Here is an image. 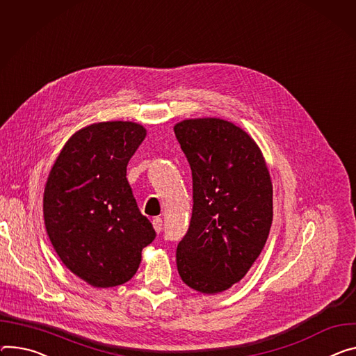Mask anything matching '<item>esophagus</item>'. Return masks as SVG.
Returning a JSON list of instances; mask_svg holds the SVG:
<instances>
[{
    "label": "esophagus",
    "instance_id": "1",
    "mask_svg": "<svg viewBox=\"0 0 356 356\" xmlns=\"http://www.w3.org/2000/svg\"><path fill=\"white\" fill-rule=\"evenodd\" d=\"M152 222H153V227H154L156 233H160L161 229H163V221H161L160 217H154Z\"/></svg>",
    "mask_w": 356,
    "mask_h": 356
}]
</instances>
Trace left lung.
Wrapping results in <instances>:
<instances>
[{
  "mask_svg": "<svg viewBox=\"0 0 356 356\" xmlns=\"http://www.w3.org/2000/svg\"><path fill=\"white\" fill-rule=\"evenodd\" d=\"M191 169L193 211L177 245L184 284L217 294L238 282L263 251L273 222V184L260 147L232 122L175 126Z\"/></svg>",
  "mask_w": 356,
  "mask_h": 356,
  "instance_id": "obj_1",
  "label": "left lung"
}]
</instances>
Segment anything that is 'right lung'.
<instances>
[{"label": "right lung", "mask_w": 356, "mask_h": 356, "mask_svg": "<svg viewBox=\"0 0 356 356\" xmlns=\"http://www.w3.org/2000/svg\"><path fill=\"white\" fill-rule=\"evenodd\" d=\"M146 136L134 122H101L78 131L60 150L44 191V220L60 261L88 284L131 280L154 237L126 179Z\"/></svg>", "instance_id": "right-lung-1"}]
</instances>
